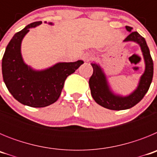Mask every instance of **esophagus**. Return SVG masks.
<instances>
[{"mask_svg":"<svg viewBox=\"0 0 157 157\" xmlns=\"http://www.w3.org/2000/svg\"><path fill=\"white\" fill-rule=\"evenodd\" d=\"M91 59H92V55L90 53H85L82 56V59L86 62L89 61V60H90Z\"/></svg>","mask_w":157,"mask_h":157,"instance_id":"obj_1","label":"esophagus"}]
</instances>
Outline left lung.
<instances>
[{"instance_id":"1","label":"left lung","mask_w":157,"mask_h":157,"mask_svg":"<svg viewBox=\"0 0 157 157\" xmlns=\"http://www.w3.org/2000/svg\"><path fill=\"white\" fill-rule=\"evenodd\" d=\"M126 29L130 34L123 41H134L138 44L145 61V71L140 78L138 87L127 96L115 94L112 90L101 67L98 63H91L94 69L89 81L91 95L98 105L111 110H125L137 105L149 90L153 76V62L145 39L137 31H133L132 27L126 26Z\"/></svg>"}]
</instances>
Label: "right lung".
I'll return each mask as SVG.
<instances>
[{
	"label": "right lung",
	"mask_w": 157,
	"mask_h": 157,
	"mask_svg": "<svg viewBox=\"0 0 157 157\" xmlns=\"http://www.w3.org/2000/svg\"><path fill=\"white\" fill-rule=\"evenodd\" d=\"M41 23H32L16 33L7 45L2 59L3 79L8 91L19 102L33 108L46 107L56 102L67 77L84 63L82 60L59 62L44 70H34L25 63L21 53L22 41L30 28Z\"/></svg>",
	"instance_id": "right-lung-1"
}]
</instances>
